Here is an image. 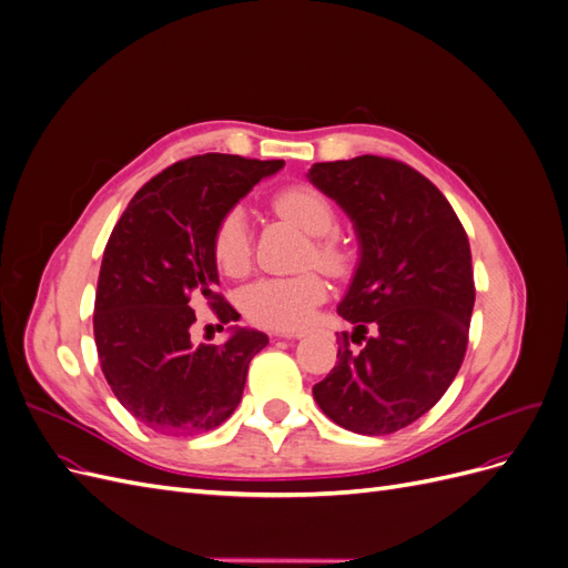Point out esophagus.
<instances>
[{"instance_id": "1", "label": "esophagus", "mask_w": 568, "mask_h": 568, "mask_svg": "<svg viewBox=\"0 0 568 568\" xmlns=\"http://www.w3.org/2000/svg\"><path fill=\"white\" fill-rule=\"evenodd\" d=\"M277 336H282V338H301L303 334H301V332H282V334H277Z\"/></svg>"}]
</instances>
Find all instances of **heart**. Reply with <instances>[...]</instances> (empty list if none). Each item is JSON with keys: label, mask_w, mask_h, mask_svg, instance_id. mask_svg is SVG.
Returning <instances> with one entry per match:
<instances>
[{"label": "heart", "mask_w": 568, "mask_h": 568, "mask_svg": "<svg viewBox=\"0 0 568 568\" xmlns=\"http://www.w3.org/2000/svg\"><path fill=\"white\" fill-rule=\"evenodd\" d=\"M272 211L294 222L313 239L307 261L322 270L341 274L351 263V253L336 236L338 217L334 203L313 184H291L270 199ZM213 261L227 277H242L251 265V234L242 209H230L217 220L211 239ZM326 298V284L317 272L298 277H270L244 291V311L251 322L270 329H298L313 317L315 307Z\"/></svg>", "instance_id": "heart-1"}]
</instances>
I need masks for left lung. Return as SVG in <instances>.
<instances>
[{
	"label": "left lung",
	"instance_id": "8db88e82",
	"mask_svg": "<svg viewBox=\"0 0 568 568\" xmlns=\"http://www.w3.org/2000/svg\"><path fill=\"white\" fill-rule=\"evenodd\" d=\"M307 178L348 213L359 239L338 303L353 332L336 334V367L313 395L353 434L400 432L443 398L467 353L476 301L467 232L438 186L403 161L315 163Z\"/></svg>",
	"mask_w": 568,
	"mask_h": 568
}]
</instances>
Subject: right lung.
<instances>
[{"mask_svg":"<svg viewBox=\"0 0 568 568\" xmlns=\"http://www.w3.org/2000/svg\"><path fill=\"white\" fill-rule=\"evenodd\" d=\"M284 161L203 153L149 180L109 236L94 298L101 372L130 415L165 436L213 432L242 400L248 363L267 346L234 329L222 346H194L192 298L222 324L239 317L217 294L211 239L217 220Z\"/></svg>","mask_w":568,"mask_h":568,"instance_id":"right-lung-1","label":"right lung"}]
</instances>
